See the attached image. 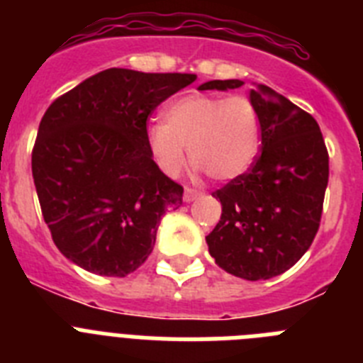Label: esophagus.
Listing matches in <instances>:
<instances>
[{
  "label": "esophagus",
  "mask_w": 363,
  "mask_h": 363,
  "mask_svg": "<svg viewBox=\"0 0 363 363\" xmlns=\"http://www.w3.org/2000/svg\"><path fill=\"white\" fill-rule=\"evenodd\" d=\"M203 194L197 190H194V188H184V196H182V199H184V203H191V201H196L197 197H201Z\"/></svg>",
  "instance_id": "esophagus-1"
}]
</instances>
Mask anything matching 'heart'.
Returning a JSON list of instances; mask_svg holds the SVG:
<instances>
[{"label": "heart", "mask_w": 363, "mask_h": 363, "mask_svg": "<svg viewBox=\"0 0 363 363\" xmlns=\"http://www.w3.org/2000/svg\"><path fill=\"white\" fill-rule=\"evenodd\" d=\"M164 123L147 130L157 166L177 177L186 162L214 181H234L249 172L260 149V114L247 96L188 94L166 106Z\"/></svg>", "instance_id": "b5f03b06"}]
</instances>
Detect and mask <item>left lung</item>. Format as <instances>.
Listing matches in <instances>:
<instances>
[{"mask_svg":"<svg viewBox=\"0 0 363 363\" xmlns=\"http://www.w3.org/2000/svg\"><path fill=\"white\" fill-rule=\"evenodd\" d=\"M243 81H208L199 90H230ZM260 114L262 153L247 173L216 190L221 218L206 236L221 269L267 280L297 264L312 245L328 184V153L318 121L266 84L249 92Z\"/></svg>","mask_w":363,"mask_h":363,"instance_id":"8db88e82","label":"left lung"}]
</instances>
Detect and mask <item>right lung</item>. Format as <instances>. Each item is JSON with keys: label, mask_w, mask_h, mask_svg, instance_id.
Segmentation results:
<instances>
[{"label": "right lung", "mask_w": 363, "mask_h": 363, "mask_svg": "<svg viewBox=\"0 0 363 363\" xmlns=\"http://www.w3.org/2000/svg\"><path fill=\"white\" fill-rule=\"evenodd\" d=\"M196 79L111 68L45 111L33 179L51 238L73 264L125 277L147 260L162 216L182 205V186L151 157L147 118Z\"/></svg>", "instance_id": "1"}]
</instances>
